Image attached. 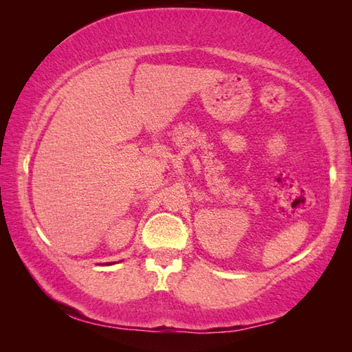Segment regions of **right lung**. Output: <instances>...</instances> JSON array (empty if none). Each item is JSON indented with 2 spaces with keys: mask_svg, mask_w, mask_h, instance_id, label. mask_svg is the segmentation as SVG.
Masks as SVG:
<instances>
[{
  "mask_svg": "<svg viewBox=\"0 0 352 352\" xmlns=\"http://www.w3.org/2000/svg\"><path fill=\"white\" fill-rule=\"evenodd\" d=\"M107 265H110V263H107Z\"/></svg>",
  "mask_w": 352,
  "mask_h": 352,
  "instance_id": "right-lung-1",
  "label": "right lung"
}]
</instances>
